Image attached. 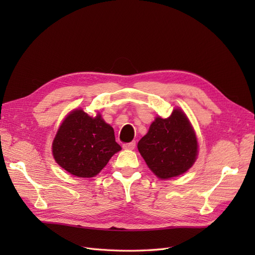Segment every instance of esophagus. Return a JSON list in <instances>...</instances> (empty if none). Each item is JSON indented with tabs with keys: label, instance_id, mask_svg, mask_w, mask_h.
<instances>
[{
	"label": "esophagus",
	"instance_id": "34e87169",
	"mask_svg": "<svg viewBox=\"0 0 255 255\" xmlns=\"http://www.w3.org/2000/svg\"><path fill=\"white\" fill-rule=\"evenodd\" d=\"M135 146H136V142L132 141V142H129V143H123L122 148L126 149V150H134Z\"/></svg>",
	"mask_w": 255,
	"mask_h": 255
}]
</instances>
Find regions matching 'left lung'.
Returning <instances> with one entry per match:
<instances>
[{"label": "left lung", "mask_w": 255, "mask_h": 255, "mask_svg": "<svg viewBox=\"0 0 255 255\" xmlns=\"http://www.w3.org/2000/svg\"><path fill=\"white\" fill-rule=\"evenodd\" d=\"M137 146L151 171L161 180L186 172L198 155L196 133L180 109L166 119L155 118Z\"/></svg>", "instance_id": "8db88e82"}]
</instances>
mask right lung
Wrapping results in <instances>:
<instances>
[{"instance_id": "add662e5", "label": "right lung", "mask_w": 255, "mask_h": 255, "mask_svg": "<svg viewBox=\"0 0 255 255\" xmlns=\"http://www.w3.org/2000/svg\"><path fill=\"white\" fill-rule=\"evenodd\" d=\"M120 150L114 128L101 115L90 117L83 110L67 116L52 143L56 163L79 177H94Z\"/></svg>"}]
</instances>
